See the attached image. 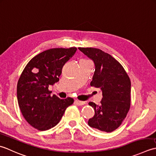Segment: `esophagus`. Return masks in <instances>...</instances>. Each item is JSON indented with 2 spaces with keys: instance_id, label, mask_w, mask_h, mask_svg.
<instances>
[{
  "instance_id": "1",
  "label": "esophagus",
  "mask_w": 156,
  "mask_h": 156,
  "mask_svg": "<svg viewBox=\"0 0 156 156\" xmlns=\"http://www.w3.org/2000/svg\"><path fill=\"white\" fill-rule=\"evenodd\" d=\"M75 103L76 104H77L78 106H82V105H84L85 104V101H79V100H75Z\"/></svg>"
}]
</instances>
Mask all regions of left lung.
<instances>
[{
    "instance_id": "8db88e82",
    "label": "left lung",
    "mask_w": 156,
    "mask_h": 156,
    "mask_svg": "<svg viewBox=\"0 0 156 156\" xmlns=\"http://www.w3.org/2000/svg\"><path fill=\"white\" fill-rule=\"evenodd\" d=\"M94 62L95 71L91 86L100 88L103 98L100 105L90 102L95 115L88 120L92 128L110 133L121 125L131 106V81L122 66L102 50L78 48Z\"/></svg>"
}]
</instances>
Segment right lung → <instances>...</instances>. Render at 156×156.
<instances>
[{
	"instance_id": "right-lung-1",
	"label": "right lung",
	"mask_w": 156,
	"mask_h": 156,
	"mask_svg": "<svg viewBox=\"0 0 156 156\" xmlns=\"http://www.w3.org/2000/svg\"><path fill=\"white\" fill-rule=\"evenodd\" d=\"M77 48H52L40 53L27 63L18 81L17 96L25 119L40 131L56 126L74 100L50 96L48 87L59 81L62 66Z\"/></svg>"
}]
</instances>
